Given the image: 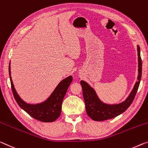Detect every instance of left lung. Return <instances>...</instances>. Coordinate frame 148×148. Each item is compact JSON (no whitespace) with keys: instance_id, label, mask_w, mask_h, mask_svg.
Wrapping results in <instances>:
<instances>
[{"instance_id":"8db88e82","label":"left lung","mask_w":148,"mask_h":148,"mask_svg":"<svg viewBox=\"0 0 148 148\" xmlns=\"http://www.w3.org/2000/svg\"><path fill=\"white\" fill-rule=\"evenodd\" d=\"M138 75L137 81L130 94L124 101L118 104H107L103 102L98 97L96 91L86 82L80 81L82 87L84 99L85 101L86 110L88 115L95 121H103L114 118L125 112L132 104L136 94L142 77V59L140 57V48L137 45Z\"/></svg>"}]
</instances>
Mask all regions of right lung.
Wrapping results in <instances>:
<instances>
[{
    "label": "right lung",
    "instance_id": "obj_1",
    "mask_svg": "<svg viewBox=\"0 0 148 148\" xmlns=\"http://www.w3.org/2000/svg\"><path fill=\"white\" fill-rule=\"evenodd\" d=\"M9 75L11 82L12 90L16 102L22 109L36 120L51 123L60 116L62 109V103L66 93L72 81V76H69L60 81L50 96L45 101L39 103L32 104L24 101L14 88L11 77L10 62L9 64Z\"/></svg>",
    "mask_w": 148,
    "mask_h": 148
}]
</instances>
